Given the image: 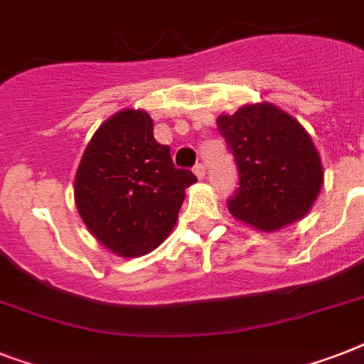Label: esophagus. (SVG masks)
<instances>
[{
	"label": "esophagus",
	"instance_id": "34e87169",
	"mask_svg": "<svg viewBox=\"0 0 364 364\" xmlns=\"http://www.w3.org/2000/svg\"><path fill=\"white\" fill-rule=\"evenodd\" d=\"M193 171H194V176L198 177V179H204V176H205V166L202 164V162H198V164L194 166L193 168Z\"/></svg>",
	"mask_w": 364,
	"mask_h": 364
}]
</instances>
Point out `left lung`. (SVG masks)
<instances>
[{
    "instance_id": "obj_1",
    "label": "left lung",
    "mask_w": 364,
    "mask_h": 364,
    "mask_svg": "<svg viewBox=\"0 0 364 364\" xmlns=\"http://www.w3.org/2000/svg\"><path fill=\"white\" fill-rule=\"evenodd\" d=\"M217 130L238 166V191L228 211L274 232L310 211L323 185L317 149L299 121L272 104L243 105L217 119Z\"/></svg>"
}]
</instances>
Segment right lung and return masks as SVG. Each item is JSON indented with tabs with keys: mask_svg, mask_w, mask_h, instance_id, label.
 Instances as JSON below:
<instances>
[{
	"mask_svg": "<svg viewBox=\"0 0 364 364\" xmlns=\"http://www.w3.org/2000/svg\"><path fill=\"white\" fill-rule=\"evenodd\" d=\"M196 176L173 166L141 109H124L100 126L75 173V204L94 238L121 257H141L176 227L185 188Z\"/></svg>",
	"mask_w": 364,
	"mask_h": 364,
	"instance_id": "1",
	"label": "right lung"
}]
</instances>
